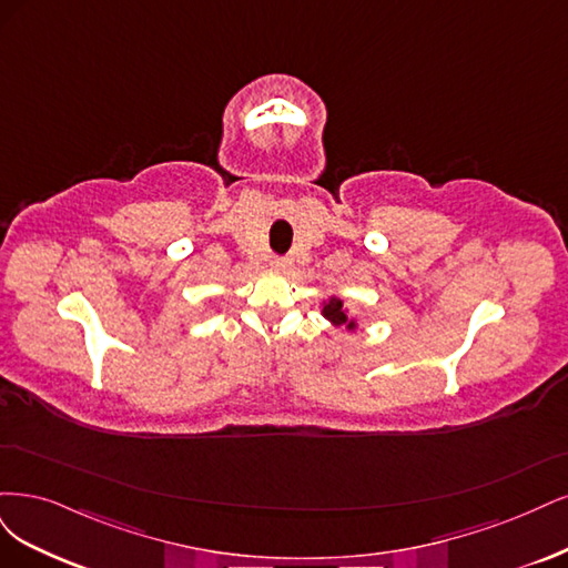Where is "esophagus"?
<instances>
[{
    "mask_svg": "<svg viewBox=\"0 0 568 568\" xmlns=\"http://www.w3.org/2000/svg\"><path fill=\"white\" fill-rule=\"evenodd\" d=\"M271 266L278 268V271H285L290 266V260L287 257H271Z\"/></svg>",
    "mask_w": 568,
    "mask_h": 568,
    "instance_id": "1",
    "label": "esophagus"
}]
</instances>
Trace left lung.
<instances>
[{
	"instance_id": "1",
	"label": "left lung",
	"mask_w": 568,
	"mask_h": 568,
	"mask_svg": "<svg viewBox=\"0 0 568 568\" xmlns=\"http://www.w3.org/2000/svg\"><path fill=\"white\" fill-rule=\"evenodd\" d=\"M323 314H325V318H331L333 323H337V325H344V323H349V327H354V323L346 318V311L342 308V300H337V297H333L331 302H327L325 306H323Z\"/></svg>"
}]
</instances>
